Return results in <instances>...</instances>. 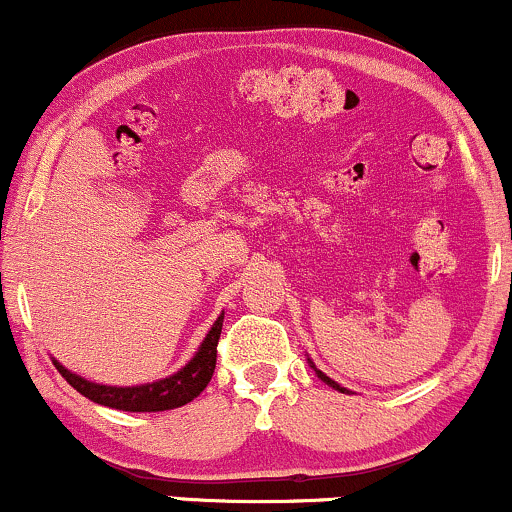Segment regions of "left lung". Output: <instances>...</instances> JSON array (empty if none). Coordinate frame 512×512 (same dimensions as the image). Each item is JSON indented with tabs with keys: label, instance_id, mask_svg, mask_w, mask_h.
<instances>
[{
	"label": "left lung",
	"instance_id": "1",
	"mask_svg": "<svg viewBox=\"0 0 512 512\" xmlns=\"http://www.w3.org/2000/svg\"><path fill=\"white\" fill-rule=\"evenodd\" d=\"M308 363H310V368H315V366H313V361H310V358H308ZM315 373H317V378L322 380V383H327V385H330V387H334V390H339V392H346V395H349V390H346V387H342V385H339V383H334V380H332V378H327V375L322 373V370H317V368H315Z\"/></svg>",
	"mask_w": 512,
	"mask_h": 512
}]
</instances>
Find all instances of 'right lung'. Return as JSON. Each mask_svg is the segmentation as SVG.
I'll list each match as a JSON object with an SVG mask.
<instances>
[{
  "instance_id": "1",
  "label": "right lung",
  "mask_w": 512,
  "mask_h": 512,
  "mask_svg": "<svg viewBox=\"0 0 512 512\" xmlns=\"http://www.w3.org/2000/svg\"><path fill=\"white\" fill-rule=\"evenodd\" d=\"M223 327V313L216 317V322L211 325V330L204 342L199 344L197 354L182 366L178 373L168 375V378L156 380V383L146 385H132V387H113V385H98L91 380L81 378V375L72 373L55 363V368L60 370L62 378L74 387L76 392L91 399V402L103 404L110 409H122V411H166V409H178L182 404L192 402L199 397V392L209 385L211 375L216 368V344H219Z\"/></svg>"
}]
</instances>
